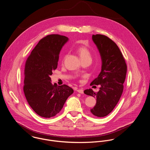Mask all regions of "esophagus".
<instances>
[{
  "mask_svg": "<svg viewBox=\"0 0 150 150\" xmlns=\"http://www.w3.org/2000/svg\"><path fill=\"white\" fill-rule=\"evenodd\" d=\"M77 91L79 93H81V94H83V89H78L77 90Z\"/></svg>",
  "mask_w": 150,
  "mask_h": 150,
  "instance_id": "34e87169",
  "label": "esophagus"
}]
</instances>
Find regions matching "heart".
Segmentation results:
<instances>
[{"instance_id": "heart-1", "label": "heart", "mask_w": 150, "mask_h": 150, "mask_svg": "<svg viewBox=\"0 0 150 150\" xmlns=\"http://www.w3.org/2000/svg\"><path fill=\"white\" fill-rule=\"evenodd\" d=\"M76 50L82 61L85 60H91V53L86 47L81 46L77 48Z\"/></svg>"}]
</instances>
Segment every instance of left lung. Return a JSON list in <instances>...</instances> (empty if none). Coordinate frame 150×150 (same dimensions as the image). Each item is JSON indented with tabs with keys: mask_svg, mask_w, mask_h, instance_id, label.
I'll return each instance as SVG.
<instances>
[{
	"mask_svg": "<svg viewBox=\"0 0 150 150\" xmlns=\"http://www.w3.org/2000/svg\"><path fill=\"white\" fill-rule=\"evenodd\" d=\"M92 39L100 52L102 67L98 76L90 85L100 84V87L98 92L89 88L84 93L97 99L91 113L95 116L103 117L112 112L122 95L127 66L119 48L110 38L96 34L93 35Z\"/></svg>",
	"mask_w": 150,
	"mask_h": 150,
	"instance_id": "left-lung-1",
	"label": "left lung"
}]
</instances>
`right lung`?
<instances>
[{
    "instance_id": "add662e5",
    "label": "right lung",
    "mask_w": 150,
    "mask_h": 150,
    "mask_svg": "<svg viewBox=\"0 0 150 150\" xmlns=\"http://www.w3.org/2000/svg\"><path fill=\"white\" fill-rule=\"evenodd\" d=\"M68 40L64 35H48L40 40L26 61L23 91L28 103L40 116H56L74 93L66 84L57 86L50 82L60 52Z\"/></svg>"
}]
</instances>
